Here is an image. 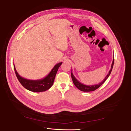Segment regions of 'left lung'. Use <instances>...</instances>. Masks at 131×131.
<instances>
[{"label": "left lung", "mask_w": 131, "mask_h": 131, "mask_svg": "<svg viewBox=\"0 0 131 131\" xmlns=\"http://www.w3.org/2000/svg\"><path fill=\"white\" fill-rule=\"evenodd\" d=\"M114 56L113 57V62H112V66H111V68H110V70H109V73L107 74V75L105 77V78H104V80H103L101 82L99 83V84L92 85H86L83 84H82V83H81L80 82H79L77 80V79L75 78V77H74V75H73V73L72 72V73H71V77H72V80L73 81L74 84L79 90H80V91H84V92H90V91H93L94 90H97L98 88H100V87L103 84V83L105 82V81L109 77V75H110L111 72H112V70L113 69V66H114Z\"/></svg>", "instance_id": "obj_1"}]
</instances>
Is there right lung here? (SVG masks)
Segmentation results:
<instances>
[{"label":"right lung","mask_w":131,"mask_h":131,"mask_svg":"<svg viewBox=\"0 0 131 131\" xmlns=\"http://www.w3.org/2000/svg\"><path fill=\"white\" fill-rule=\"evenodd\" d=\"M62 63V62L57 63L47 76L39 80H29L21 77L17 72L15 65L14 67L18 81L25 89L34 92H41L49 90L52 86L58 69Z\"/></svg>","instance_id":"1"}]
</instances>
